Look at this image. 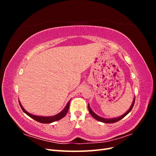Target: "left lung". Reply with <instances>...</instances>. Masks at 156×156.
Listing matches in <instances>:
<instances>
[{
	"mask_svg": "<svg viewBox=\"0 0 156 156\" xmlns=\"http://www.w3.org/2000/svg\"><path fill=\"white\" fill-rule=\"evenodd\" d=\"M135 100V98H134V100H133V103H132L131 106L130 108H129V110L127 111L125 113V114H124L123 115H122V116H119V117L114 118V119H104V118H102V117H101V116H99L98 115H97L96 114V113H94V112L91 109V108H90V107L89 104H88V111H89L90 113V115H91L92 116L94 117V119H95L96 120H98V121H100V122H103V123L112 124V123H115V122H118V121L120 120L121 119H123L124 117H125L127 114H128V113L131 111L132 108H133V105H134Z\"/></svg>",
	"mask_w": 156,
	"mask_h": 156,
	"instance_id": "1",
	"label": "left lung"
}]
</instances>
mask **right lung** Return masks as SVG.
<instances>
[{
    "instance_id": "add662e5",
    "label": "right lung",
    "mask_w": 156,
    "mask_h": 156,
    "mask_svg": "<svg viewBox=\"0 0 156 156\" xmlns=\"http://www.w3.org/2000/svg\"><path fill=\"white\" fill-rule=\"evenodd\" d=\"M69 102H70V101H68L66 106L65 107V108H64V109L62 111H61L60 112H59L58 114H57V115H56L53 116H36V115H32V114H30V113L28 112L25 109V108L23 107L22 105L21 104L20 101H19V103H20V105L21 108H22V110L23 111V112L25 113V114H27L28 116H30V118H32V119H34L36 121L38 122H40V123H43V124L52 123V122L59 120L61 119H62V118H64L66 115L67 112L68 111L69 107Z\"/></svg>"
}]
</instances>
